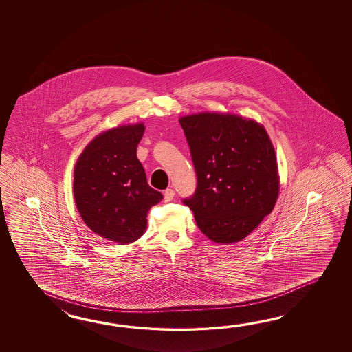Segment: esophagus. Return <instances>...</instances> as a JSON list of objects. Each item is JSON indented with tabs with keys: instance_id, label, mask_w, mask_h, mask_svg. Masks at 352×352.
I'll list each match as a JSON object with an SVG mask.
<instances>
[{
	"instance_id": "34e87169",
	"label": "esophagus",
	"mask_w": 352,
	"mask_h": 352,
	"mask_svg": "<svg viewBox=\"0 0 352 352\" xmlns=\"http://www.w3.org/2000/svg\"><path fill=\"white\" fill-rule=\"evenodd\" d=\"M173 196H175V191L173 188H167L164 192V199H165L166 202L173 201Z\"/></svg>"
}]
</instances>
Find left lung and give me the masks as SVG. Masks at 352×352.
I'll return each instance as SVG.
<instances>
[{"label": "left lung", "mask_w": 352, "mask_h": 352, "mask_svg": "<svg viewBox=\"0 0 352 352\" xmlns=\"http://www.w3.org/2000/svg\"><path fill=\"white\" fill-rule=\"evenodd\" d=\"M197 186L184 200L202 234L217 244L247 238L274 209L277 158L265 128L230 113L181 117Z\"/></svg>", "instance_id": "1"}]
</instances>
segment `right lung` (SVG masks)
Listing matches in <instances>:
<instances>
[{
    "instance_id": "right-lung-1",
    "label": "right lung",
    "mask_w": 352,
    "mask_h": 352,
    "mask_svg": "<svg viewBox=\"0 0 352 352\" xmlns=\"http://www.w3.org/2000/svg\"><path fill=\"white\" fill-rule=\"evenodd\" d=\"M143 133V123L108 129L88 143L75 164L73 190L82 221L118 244L142 236L148 210L164 197L147 184L137 158Z\"/></svg>"
}]
</instances>
